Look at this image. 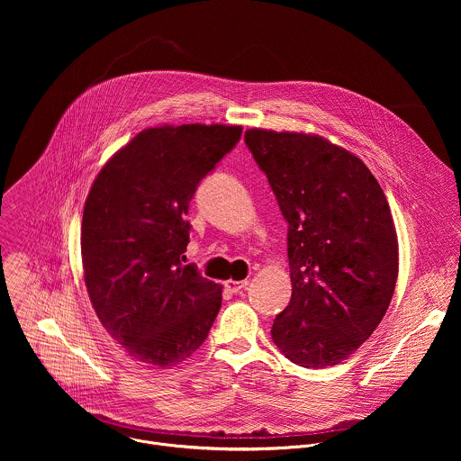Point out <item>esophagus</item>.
<instances>
[{"label": "esophagus", "instance_id": "34e87169", "mask_svg": "<svg viewBox=\"0 0 461 461\" xmlns=\"http://www.w3.org/2000/svg\"><path fill=\"white\" fill-rule=\"evenodd\" d=\"M247 285H249V280H227V282H225V287H227L230 293H241Z\"/></svg>", "mask_w": 461, "mask_h": 461}]
</instances>
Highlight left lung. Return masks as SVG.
Wrapping results in <instances>:
<instances>
[{
  "mask_svg": "<svg viewBox=\"0 0 461 461\" xmlns=\"http://www.w3.org/2000/svg\"><path fill=\"white\" fill-rule=\"evenodd\" d=\"M245 143L289 223L293 294L273 342L302 367L337 366L371 337L394 294L389 202L364 161L323 136L247 130Z\"/></svg>",
  "mask_w": 461,
  "mask_h": 461,
  "instance_id": "left-lung-1",
  "label": "left lung"
}]
</instances>
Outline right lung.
<instances>
[{"label":"right lung","instance_id":"1","mask_svg":"<svg viewBox=\"0 0 461 461\" xmlns=\"http://www.w3.org/2000/svg\"><path fill=\"white\" fill-rule=\"evenodd\" d=\"M241 126L138 132L97 174L85 202L81 259L95 314L134 360L172 367L205 340L221 285L181 263L198 183L234 149Z\"/></svg>","mask_w":461,"mask_h":461}]
</instances>
